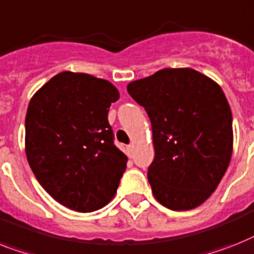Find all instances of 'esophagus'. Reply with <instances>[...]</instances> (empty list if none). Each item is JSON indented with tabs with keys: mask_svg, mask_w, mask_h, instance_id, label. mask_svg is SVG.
<instances>
[{
	"mask_svg": "<svg viewBox=\"0 0 254 254\" xmlns=\"http://www.w3.org/2000/svg\"><path fill=\"white\" fill-rule=\"evenodd\" d=\"M133 148H134L133 143H130V145L127 146V154H129V156H131V154H133Z\"/></svg>",
	"mask_w": 254,
	"mask_h": 254,
	"instance_id": "1",
	"label": "esophagus"
}]
</instances>
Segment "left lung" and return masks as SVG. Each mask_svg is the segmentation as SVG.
Returning <instances> with one entry per match:
<instances>
[{"instance_id":"obj_1","label":"left lung","mask_w":254,"mask_h":254,"mask_svg":"<svg viewBox=\"0 0 254 254\" xmlns=\"http://www.w3.org/2000/svg\"><path fill=\"white\" fill-rule=\"evenodd\" d=\"M151 121L152 193L171 210L209 198L224 176L234 145L232 113L218 84L193 69H163L127 84Z\"/></svg>"}]
</instances>
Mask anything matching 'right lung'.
Wrapping results in <instances>:
<instances>
[{"label": "right lung", "mask_w": 254, "mask_h": 254, "mask_svg": "<svg viewBox=\"0 0 254 254\" xmlns=\"http://www.w3.org/2000/svg\"><path fill=\"white\" fill-rule=\"evenodd\" d=\"M119 96L108 80L63 71L28 104V164L41 187L69 209L90 213L115 197L127 162L108 123Z\"/></svg>", "instance_id": "1"}]
</instances>
